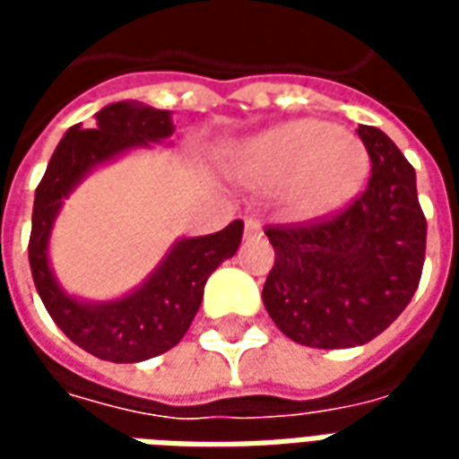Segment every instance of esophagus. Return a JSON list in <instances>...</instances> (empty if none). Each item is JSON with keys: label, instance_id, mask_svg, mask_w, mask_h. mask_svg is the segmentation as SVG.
Here are the masks:
<instances>
[{"label": "esophagus", "instance_id": "34e87169", "mask_svg": "<svg viewBox=\"0 0 459 459\" xmlns=\"http://www.w3.org/2000/svg\"><path fill=\"white\" fill-rule=\"evenodd\" d=\"M243 233H246V238H260L263 236V226H260L258 219H246V229H243Z\"/></svg>", "mask_w": 459, "mask_h": 459}]
</instances>
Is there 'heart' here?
Returning a JSON list of instances; mask_svg holds the SVG:
<instances>
[{"instance_id": "heart-1", "label": "heart", "mask_w": 459, "mask_h": 459, "mask_svg": "<svg viewBox=\"0 0 459 459\" xmlns=\"http://www.w3.org/2000/svg\"><path fill=\"white\" fill-rule=\"evenodd\" d=\"M236 171L255 189H282L292 219L317 221L354 199L368 174V152L329 122L292 120L248 142Z\"/></svg>"}]
</instances>
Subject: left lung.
<instances>
[{
    "label": "left lung",
    "mask_w": 459,
    "mask_h": 459,
    "mask_svg": "<svg viewBox=\"0 0 459 459\" xmlns=\"http://www.w3.org/2000/svg\"><path fill=\"white\" fill-rule=\"evenodd\" d=\"M371 177L327 219L268 226L275 248L263 302L278 329L312 349H346L378 337L423 275L425 223L415 169L394 140L359 125Z\"/></svg>",
    "instance_id": "1"
}]
</instances>
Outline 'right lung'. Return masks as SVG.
Segmentation results:
<instances>
[{
    "label": "right lung",
    "instance_id": "1",
    "mask_svg": "<svg viewBox=\"0 0 459 459\" xmlns=\"http://www.w3.org/2000/svg\"><path fill=\"white\" fill-rule=\"evenodd\" d=\"M171 132L169 110L142 103L108 105L95 113L93 127L74 125L65 132L36 186L29 265L39 298L74 344L115 364L144 361L179 344L199 312L209 275L236 255L243 238V221H233L219 233L179 240L142 288L115 302L91 305L58 288L48 268V236L61 201L93 167L132 147L167 140Z\"/></svg>",
    "mask_w": 459,
    "mask_h": 459
}]
</instances>
